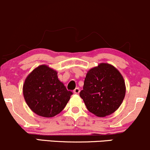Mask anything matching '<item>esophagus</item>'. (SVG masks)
<instances>
[{
	"mask_svg": "<svg viewBox=\"0 0 150 150\" xmlns=\"http://www.w3.org/2000/svg\"><path fill=\"white\" fill-rule=\"evenodd\" d=\"M79 92H80V89H79V87L76 88L74 90V94H79Z\"/></svg>",
	"mask_w": 150,
	"mask_h": 150,
	"instance_id": "1",
	"label": "esophagus"
}]
</instances>
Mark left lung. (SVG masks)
Returning a JSON list of instances; mask_svg holds the SVG:
<instances>
[{"label":"left lung","mask_w":150,"mask_h":150,"mask_svg":"<svg viewBox=\"0 0 150 150\" xmlns=\"http://www.w3.org/2000/svg\"><path fill=\"white\" fill-rule=\"evenodd\" d=\"M125 94V79L118 69L101 63L88 71L80 96L90 112L104 117L118 109Z\"/></svg>","instance_id":"left-lung-1"}]
</instances>
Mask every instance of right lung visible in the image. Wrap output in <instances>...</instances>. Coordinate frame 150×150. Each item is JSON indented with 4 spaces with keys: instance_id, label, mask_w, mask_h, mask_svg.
<instances>
[{
    "instance_id": "add662e5",
    "label": "right lung",
    "mask_w": 150,
    "mask_h": 150,
    "mask_svg": "<svg viewBox=\"0 0 150 150\" xmlns=\"http://www.w3.org/2000/svg\"><path fill=\"white\" fill-rule=\"evenodd\" d=\"M23 94L31 111L48 118L60 113L73 94L59 81L57 71L45 64L37 67L27 76Z\"/></svg>"
}]
</instances>
